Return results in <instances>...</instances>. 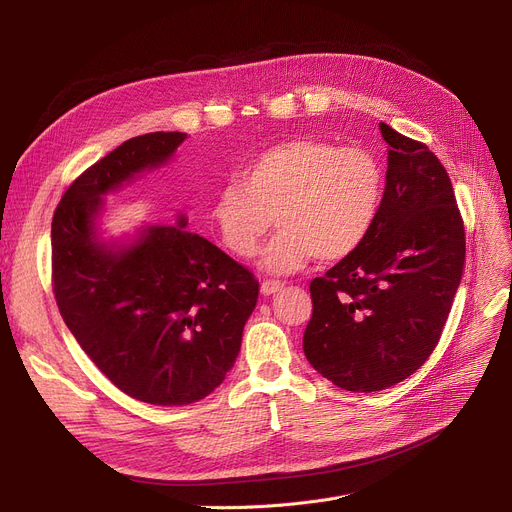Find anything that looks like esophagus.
Wrapping results in <instances>:
<instances>
[{"label": "esophagus", "instance_id": "34e87169", "mask_svg": "<svg viewBox=\"0 0 512 512\" xmlns=\"http://www.w3.org/2000/svg\"><path fill=\"white\" fill-rule=\"evenodd\" d=\"M282 288H284V284L278 282V280H263L261 282V294H265V297H270V294L280 292Z\"/></svg>", "mask_w": 512, "mask_h": 512}]
</instances>
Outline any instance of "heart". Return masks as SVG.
<instances>
[{"instance_id":"heart-1","label":"heart","mask_w":512,"mask_h":512,"mask_svg":"<svg viewBox=\"0 0 512 512\" xmlns=\"http://www.w3.org/2000/svg\"><path fill=\"white\" fill-rule=\"evenodd\" d=\"M238 182L224 186L209 209L222 245L251 259L274 218L282 230L267 245L263 265L294 272L313 255L334 263L363 245L380 218L386 178L367 149L301 137L259 153Z\"/></svg>"}]
</instances>
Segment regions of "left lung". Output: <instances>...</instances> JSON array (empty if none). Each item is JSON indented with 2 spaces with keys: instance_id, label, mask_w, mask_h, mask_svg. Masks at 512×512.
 Wrapping results in <instances>:
<instances>
[{
  "instance_id": "8db88e82",
  "label": "left lung",
  "mask_w": 512,
  "mask_h": 512,
  "mask_svg": "<svg viewBox=\"0 0 512 512\" xmlns=\"http://www.w3.org/2000/svg\"><path fill=\"white\" fill-rule=\"evenodd\" d=\"M388 172L363 245L309 286L307 361L342 390L378 392L413 375L440 342L465 265L452 182L427 145L380 122Z\"/></svg>"
}]
</instances>
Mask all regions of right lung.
I'll return each mask as SVG.
<instances>
[{"mask_svg": "<svg viewBox=\"0 0 512 512\" xmlns=\"http://www.w3.org/2000/svg\"><path fill=\"white\" fill-rule=\"evenodd\" d=\"M184 139L122 143L68 186L51 222V284L68 330L116 388L159 407L191 405L224 382L259 297L247 267L186 232L184 215L124 247L99 240L101 197L164 166Z\"/></svg>", "mask_w": 512, "mask_h": 512, "instance_id": "1", "label": "right lung"}]
</instances>
